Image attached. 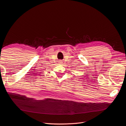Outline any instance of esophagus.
Returning a JSON list of instances; mask_svg holds the SVG:
<instances>
[{"mask_svg":"<svg viewBox=\"0 0 126 126\" xmlns=\"http://www.w3.org/2000/svg\"><path fill=\"white\" fill-rule=\"evenodd\" d=\"M60 63H61V64H62V62H61Z\"/></svg>","mask_w":126,"mask_h":126,"instance_id":"34e87169","label":"esophagus"}]
</instances>
